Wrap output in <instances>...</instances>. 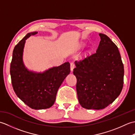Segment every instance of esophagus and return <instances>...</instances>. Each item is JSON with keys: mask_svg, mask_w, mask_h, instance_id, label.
I'll list each match as a JSON object with an SVG mask.
<instances>
[{"mask_svg": "<svg viewBox=\"0 0 135 135\" xmlns=\"http://www.w3.org/2000/svg\"><path fill=\"white\" fill-rule=\"evenodd\" d=\"M75 64H74V62H72L71 63L70 67H71V71H73L74 67H75Z\"/></svg>", "mask_w": 135, "mask_h": 135, "instance_id": "esophagus-1", "label": "esophagus"}]
</instances>
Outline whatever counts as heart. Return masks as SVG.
Wrapping results in <instances>:
<instances>
[{
  "label": "heart",
  "instance_id": "b5f03b06",
  "mask_svg": "<svg viewBox=\"0 0 135 135\" xmlns=\"http://www.w3.org/2000/svg\"><path fill=\"white\" fill-rule=\"evenodd\" d=\"M81 47H82V46H84V45H83V44H82V45H81Z\"/></svg>",
  "mask_w": 135,
  "mask_h": 135
}]
</instances>
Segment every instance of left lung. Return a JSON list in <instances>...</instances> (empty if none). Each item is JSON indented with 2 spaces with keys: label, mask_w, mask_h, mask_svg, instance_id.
<instances>
[{
  "label": "left lung",
  "mask_w": 135,
  "mask_h": 135,
  "mask_svg": "<svg viewBox=\"0 0 135 135\" xmlns=\"http://www.w3.org/2000/svg\"><path fill=\"white\" fill-rule=\"evenodd\" d=\"M96 52L75 61L77 96L86 109L100 110L113 103L121 93L124 69L118 49L103 33Z\"/></svg>",
  "instance_id": "obj_1"
}]
</instances>
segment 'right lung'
<instances>
[{
    "label": "right lung",
    "mask_w": 135,
    "mask_h": 135,
    "mask_svg": "<svg viewBox=\"0 0 135 135\" xmlns=\"http://www.w3.org/2000/svg\"><path fill=\"white\" fill-rule=\"evenodd\" d=\"M37 33L38 32L27 33L14 47L10 72L16 95L30 108L42 110L53 105L57 90L70 73V64L66 62L44 73L28 70L22 60L24 45L27 38Z\"/></svg>",
    "instance_id": "right-lung-1"
}]
</instances>
